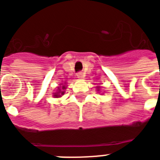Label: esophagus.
Masks as SVG:
<instances>
[{"label":"esophagus","instance_id":"1","mask_svg":"<svg viewBox=\"0 0 160 160\" xmlns=\"http://www.w3.org/2000/svg\"><path fill=\"white\" fill-rule=\"evenodd\" d=\"M77 76H78V78H83V75H82V72H78Z\"/></svg>","mask_w":160,"mask_h":160}]
</instances>
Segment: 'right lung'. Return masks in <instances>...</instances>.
Returning <instances> with one entry per match:
<instances>
[{"instance_id": "right-lung-1", "label": "right lung", "mask_w": 160, "mask_h": 160, "mask_svg": "<svg viewBox=\"0 0 160 160\" xmlns=\"http://www.w3.org/2000/svg\"><path fill=\"white\" fill-rule=\"evenodd\" d=\"M64 89H65V86H62V89H58V92H57V93H55L54 94V96H55V97H57V98H58V97H61V95H62V94H64V91H62V90H64Z\"/></svg>"}]
</instances>
